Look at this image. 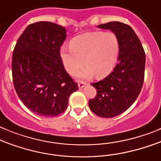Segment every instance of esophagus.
<instances>
[{
	"label": "esophagus",
	"mask_w": 161,
	"mask_h": 161,
	"mask_svg": "<svg viewBox=\"0 0 161 161\" xmlns=\"http://www.w3.org/2000/svg\"><path fill=\"white\" fill-rule=\"evenodd\" d=\"M88 84L85 83V82L84 81H79V83H78V88H83L85 86V85H87Z\"/></svg>",
	"instance_id": "1"
}]
</instances>
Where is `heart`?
<instances>
[{
	"instance_id": "1",
	"label": "heart",
	"mask_w": 161,
	"mask_h": 161,
	"mask_svg": "<svg viewBox=\"0 0 161 161\" xmlns=\"http://www.w3.org/2000/svg\"><path fill=\"white\" fill-rule=\"evenodd\" d=\"M119 52V42L113 32H89L74 38L70 50L62 47L61 58L69 74L74 75L83 65L86 69L78 76L89 78L94 74L101 77L114 68Z\"/></svg>"
}]
</instances>
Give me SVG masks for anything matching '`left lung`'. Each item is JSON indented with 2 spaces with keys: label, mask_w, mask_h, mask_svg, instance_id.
<instances>
[{
  "label": "left lung",
  "mask_w": 161,
  "mask_h": 161,
  "mask_svg": "<svg viewBox=\"0 0 161 161\" xmlns=\"http://www.w3.org/2000/svg\"><path fill=\"white\" fill-rule=\"evenodd\" d=\"M97 27L115 34L119 53L114 70L104 79L91 84L97 94L88 105L96 115L112 118L130 108L138 96L145 76V53L140 39L127 24L113 21Z\"/></svg>",
  "instance_id": "left-lung-1"
}]
</instances>
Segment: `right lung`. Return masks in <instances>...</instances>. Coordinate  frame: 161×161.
Returning a JSON list of instances; mask_svg holds the SVG:
<instances>
[{"mask_svg": "<svg viewBox=\"0 0 161 161\" xmlns=\"http://www.w3.org/2000/svg\"><path fill=\"white\" fill-rule=\"evenodd\" d=\"M66 29L40 21L30 24L16 44L12 70L15 89L28 109L43 117H55L67 109L77 84L65 71L60 47Z\"/></svg>", "mask_w": 161, "mask_h": 161, "instance_id": "obj_1", "label": "right lung"}]
</instances>
